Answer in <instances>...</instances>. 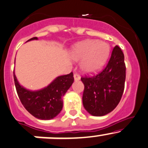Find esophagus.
I'll return each mask as SVG.
<instances>
[{"label":"esophagus","instance_id":"34e87169","mask_svg":"<svg viewBox=\"0 0 148 148\" xmlns=\"http://www.w3.org/2000/svg\"><path fill=\"white\" fill-rule=\"evenodd\" d=\"M74 80L77 82V81L80 80L81 77H80V75H79V74H77V73H75V74H74Z\"/></svg>","mask_w":148,"mask_h":148}]
</instances>
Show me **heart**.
<instances>
[{
    "instance_id": "b5f03b06",
    "label": "heart",
    "mask_w": 148,
    "mask_h": 148,
    "mask_svg": "<svg viewBox=\"0 0 148 148\" xmlns=\"http://www.w3.org/2000/svg\"><path fill=\"white\" fill-rule=\"evenodd\" d=\"M110 47L106 43L96 40H86L73 46L71 57L79 61L80 68L86 74H93L100 70L108 59Z\"/></svg>"
}]
</instances>
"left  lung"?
<instances>
[{"label":"left lung","instance_id":"1","mask_svg":"<svg viewBox=\"0 0 148 148\" xmlns=\"http://www.w3.org/2000/svg\"><path fill=\"white\" fill-rule=\"evenodd\" d=\"M84 84L83 105L92 116H100L111 112L117 106L124 90L126 65L122 50L113 48L108 64L93 77L81 78Z\"/></svg>","mask_w":148,"mask_h":148}]
</instances>
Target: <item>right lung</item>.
Instances as JSON below:
<instances>
[{"instance_id": "1", "label": "right lung", "mask_w": 148, "mask_h": 148, "mask_svg": "<svg viewBox=\"0 0 148 148\" xmlns=\"http://www.w3.org/2000/svg\"><path fill=\"white\" fill-rule=\"evenodd\" d=\"M34 37L27 40H37ZM14 84L19 100L26 110L36 118L49 120L56 117L63 106L62 96L74 82L73 72L57 77L47 87L39 90L32 91L24 88L19 84L13 74Z\"/></svg>"}]
</instances>
